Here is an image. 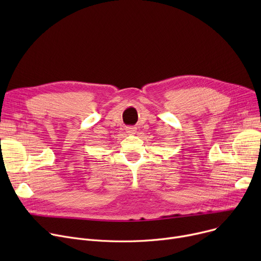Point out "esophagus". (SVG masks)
I'll list each match as a JSON object with an SVG mask.
<instances>
[{
  "label": "esophagus",
  "mask_w": 261,
  "mask_h": 261,
  "mask_svg": "<svg viewBox=\"0 0 261 261\" xmlns=\"http://www.w3.org/2000/svg\"><path fill=\"white\" fill-rule=\"evenodd\" d=\"M126 131H127V133H128V134H135V132H136V128H135V127H127Z\"/></svg>",
  "instance_id": "obj_1"
}]
</instances>
